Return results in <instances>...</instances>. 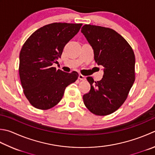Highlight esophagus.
Returning a JSON list of instances; mask_svg holds the SVG:
<instances>
[{"instance_id": "34e87169", "label": "esophagus", "mask_w": 155, "mask_h": 155, "mask_svg": "<svg viewBox=\"0 0 155 155\" xmlns=\"http://www.w3.org/2000/svg\"><path fill=\"white\" fill-rule=\"evenodd\" d=\"M78 79L81 80V81H84L86 79V77H84V76L82 75V74H79L78 75Z\"/></svg>"}]
</instances>
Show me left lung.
I'll return each instance as SVG.
<instances>
[{
	"mask_svg": "<svg viewBox=\"0 0 155 155\" xmlns=\"http://www.w3.org/2000/svg\"><path fill=\"white\" fill-rule=\"evenodd\" d=\"M81 33L93 48L95 62L104 67L101 81L87 78L91 89L83 95L84 104L97 116H107L124 104L134 84V53L126 39L112 29L84 25Z\"/></svg>",
	"mask_w": 155,
	"mask_h": 155,
	"instance_id": "obj_1",
	"label": "left lung"
}]
</instances>
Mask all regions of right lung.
<instances>
[{
    "label": "right lung",
    "mask_w": 155,
    "mask_h": 155,
    "mask_svg": "<svg viewBox=\"0 0 155 155\" xmlns=\"http://www.w3.org/2000/svg\"><path fill=\"white\" fill-rule=\"evenodd\" d=\"M82 23H54L33 33L21 48L19 77L23 92L33 107L48 110L62 99L66 87L78 74L53 67L66 44L79 31Z\"/></svg>",
    "instance_id": "add662e5"
}]
</instances>
